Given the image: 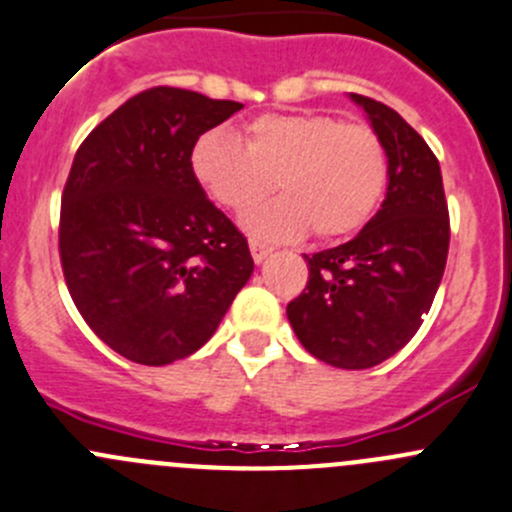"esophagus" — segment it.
<instances>
[{
	"instance_id": "obj_1",
	"label": "esophagus",
	"mask_w": 512,
	"mask_h": 512,
	"mask_svg": "<svg viewBox=\"0 0 512 512\" xmlns=\"http://www.w3.org/2000/svg\"><path fill=\"white\" fill-rule=\"evenodd\" d=\"M249 249H251V256H254V261L256 263H263L266 261L268 256H271V246L268 244H263V241H256V239H251L249 241Z\"/></svg>"
}]
</instances>
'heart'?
Segmentation results:
<instances>
[{
    "label": "heart",
    "instance_id": "b5f03b06",
    "mask_svg": "<svg viewBox=\"0 0 512 512\" xmlns=\"http://www.w3.org/2000/svg\"><path fill=\"white\" fill-rule=\"evenodd\" d=\"M191 169L206 194L234 214L254 209L278 186L281 199L244 219L261 239H296L308 229L318 239L353 234L376 214L388 184L376 131L331 114H263L246 126V146L211 129L194 144Z\"/></svg>",
    "mask_w": 512,
    "mask_h": 512
}]
</instances>
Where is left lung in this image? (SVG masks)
<instances>
[{
  "label": "left lung",
  "mask_w": 512,
  "mask_h": 512,
  "mask_svg": "<svg viewBox=\"0 0 512 512\" xmlns=\"http://www.w3.org/2000/svg\"><path fill=\"white\" fill-rule=\"evenodd\" d=\"M388 156L378 214L346 244L306 256L308 283L286 308L293 333L318 361L348 371L401 351L430 311L450 244L440 164L391 106L351 94Z\"/></svg>",
  "instance_id": "1"
}]
</instances>
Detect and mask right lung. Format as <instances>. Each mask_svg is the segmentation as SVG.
<instances>
[{
  "instance_id": "1",
  "label": "right lung",
  "mask_w": 512,
  "mask_h": 512,
  "mask_svg": "<svg viewBox=\"0 0 512 512\" xmlns=\"http://www.w3.org/2000/svg\"><path fill=\"white\" fill-rule=\"evenodd\" d=\"M239 101L154 86L79 146L59 256L74 306L119 356L166 366L199 351L254 273L249 241L191 169L201 134Z\"/></svg>"
}]
</instances>
